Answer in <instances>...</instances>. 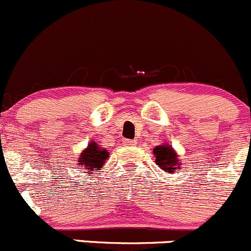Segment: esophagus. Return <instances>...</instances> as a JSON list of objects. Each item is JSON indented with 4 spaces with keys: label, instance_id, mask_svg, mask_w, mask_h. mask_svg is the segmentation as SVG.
<instances>
[{
    "label": "esophagus",
    "instance_id": "esophagus-1",
    "mask_svg": "<svg viewBox=\"0 0 251 251\" xmlns=\"http://www.w3.org/2000/svg\"><path fill=\"white\" fill-rule=\"evenodd\" d=\"M123 145H125V146H133V145H136V141L125 139V140H123Z\"/></svg>",
    "mask_w": 251,
    "mask_h": 251
}]
</instances>
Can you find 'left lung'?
Instances as JSON below:
<instances>
[{
    "label": "left lung",
    "instance_id": "1",
    "mask_svg": "<svg viewBox=\"0 0 251 251\" xmlns=\"http://www.w3.org/2000/svg\"><path fill=\"white\" fill-rule=\"evenodd\" d=\"M153 154L156 157V164L165 173L174 174L175 170L179 169L180 165H181L179 158H177L176 152L168 144L154 147Z\"/></svg>",
    "mask_w": 251,
    "mask_h": 251
}]
</instances>
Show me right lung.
<instances>
[{"instance_id":"obj_1","label":"right lung","mask_w":251,"mask_h":251,"mask_svg":"<svg viewBox=\"0 0 251 251\" xmlns=\"http://www.w3.org/2000/svg\"><path fill=\"white\" fill-rule=\"evenodd\" d=\"M108 158L107 150L102 149L95 141H92L86 150H83L78 158V165L81 169L89 170L88 173H93L94 170H100Z\"/></svg>"}]
</instances>
